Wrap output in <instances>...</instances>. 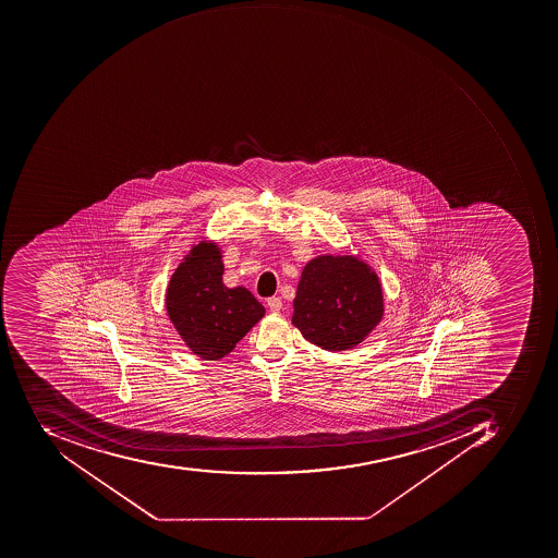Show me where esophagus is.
<instances>
[{
    "label": "esophagus",
    "mask_w": 558,
    "mask_h": 558,
    "mask_svg": "<svg viewBox=\"0 0 558 558\" xmlns=\"http://www.w3.org/2000/svg\"><path fill=\"white\" fill-rule=\"evenodd\" d=\"M267 306H269V310L272 313L281 312V307H282L281 298H279V296L269 298V300H267Z\"/></svg>",
    "instance_id": "obj_1"
}]
</instances>
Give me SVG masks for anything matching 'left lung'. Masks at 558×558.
I'll use <instances>...</instances> for the list:
<instances>
[{"label": "left lung", "mask_w": 558, "mask_h": 558, "mask_svg": "<svg viewBox=\"0 0 558 558\" xmlns=\"http://www.w3.org/2000/svg\"><path fill=\"white\" fill-rule=\"evenodd\" d=\"M383 289L371 267L352 255L313 258L298 284L292 325L328 352L359 345L383 318Z\"/></svg>", "instance_id": "obj_1"}]
</instances>
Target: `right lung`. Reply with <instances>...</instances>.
Segmentation results:
<instances>
[{
  "instance_id": "1",
  "label": "right lung",
  "mask_w": 558,
  "mask_h": 558,
  "mask_svg": "<svg viewBox=\"0 0 558 558\" xmlns=\"http://www.w3.org/2000/svg\"><path fill=\"white\" fill-rule=\"evenodd\" d=\"M217 243L193 246L167 288V315L194 355L218 361L235 349L266 310L245 288L223 284Z\"/></svg>"
}]
</instances>
